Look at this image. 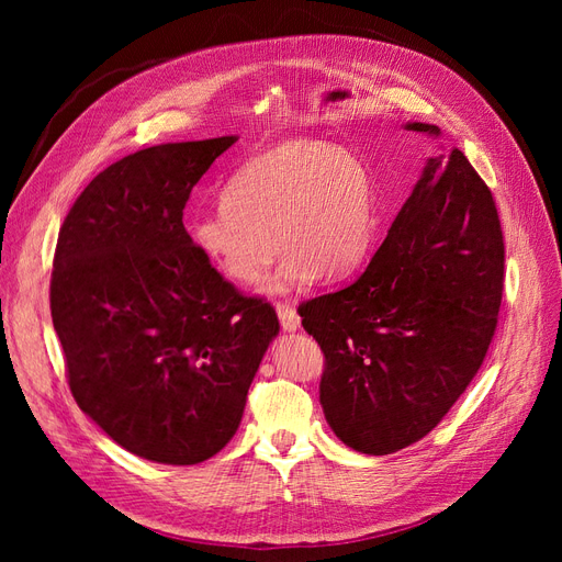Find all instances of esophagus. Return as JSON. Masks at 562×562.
I'll return each instance as SVG.
<instances>
[{"label": "esophagus", "instance_id": "esophagus-1", "mask_svg": "<svg viewBox=\"0 0 562 562\" xmlns=\"http://www.w3.org/2000/svg\"><path fill=\"white\" fill-rule=\"evenodd\" d=\"M277 312H279L281 328H283L285 333H295V330L300 328V314H297V310L293 307V304L279 302V304H277Z\"/></svg>", "mask_w": 562, "mask_h": 562}]
</instances>
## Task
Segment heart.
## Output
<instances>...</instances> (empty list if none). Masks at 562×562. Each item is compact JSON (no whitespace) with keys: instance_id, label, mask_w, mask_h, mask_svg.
Returning a JSON list of instances; mask_svg holds the SVG:
<instances>
[{"instance_id":"b5f03b06","label":"heart","mask_w":562,"mask_h":562,"mask_svg":"<svg viewBox=\"0 0 562 562\" xmlns=\"http://www.w3.org/2000/svg\"><path fill=\"white\" fill-rule=\"evenodd\" d=\"M223 196L194 220L192 246L220 274L248 285L265 277L281 244L288 252L267 281L269 293L351 274L375 239V184L342 147L285 143L262 151L232 176Z\"/></svg>"}]
</instances>
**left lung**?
Listing matches in <instances>:
<instances>
[{
	"label": "left lung",
	"instance_id": "1",
	"mask_svg": "<svg viewBox=\"0 0 562 562\" xmlns=\"http://www.w3.org/2000/svg\"><path fill=\"white\" fill-rule=\"evenodd\" d=\"M405 128L440 138L434 124ZM502 288L495 199L457 147L436 151L363 274L297 310L326 356L321 405L335 436L363 454L427 436L479 372Z\"/></svg>",
	"mask_w": 562,
	"mask_h": 562
}]
</instances>
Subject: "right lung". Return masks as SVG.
I'll list each match as a JSON object with an SVG mask.
<instances>
[{"label":"right lung","mask_w":562,"mask_h":562,"mask_svg":"<svg viewBox=\"0 0 562 562\" xmlns=\"http://www.w3.org/2000/svg\"><path fill=\"white\" fill-rule=\"evenodd\" d=\"M236 135L166 143L98 173L58 234L50 316L77 405L159 464L223 450L279 318L192 246L184 203Z\"/></svg>","instance_id":"1"}]
</instances>
